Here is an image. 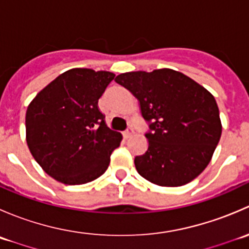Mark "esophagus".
<instances>
[{
  "label": "esophagus",
  "instance_id": "esophagus-1",
  "mask_svg": "<svg viewBox=\"0 0 249 249\" xmlns=\"http://www.w3.org/2000/svg\"><path fill=\"white\" fill-rule=\"evenodd\" d=\"M132 134H134V129H132V127H127V129L123 132V136H124L125 139H129Z\"/></svg>",
  "mask_w": 249,
  "mask_h": 249
}]
</instances>
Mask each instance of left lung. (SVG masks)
Listing matches in <instances>:
<instances>
[{
  "label": "left lung",
  "mask_w": 249,
  "mask_h": 249,
  "mask_svg": "<svg viewBox=\"0 0 249 249\" xmlns=\"http://www.w3.org/2000/svg\"><path fill=\"white\" fill-rule=\"evenodd\" d=\"M114 80L136 97L149 122L147 150L135 158L137 172L161 187L195 179L210 164L222 135L214 96L171 69L126 72Z\"/></svg>",
  "instance_id": "8db88e82"
}]
</instances>
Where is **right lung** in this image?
<instances>
[{
	"instance_id": "1",
	"label": "right lung",
	"mask_w": 249,
	"mask_h": 249,
	"mask_svg": "<svg viewBox=\"0 0 249 249\" xmlns=\"http://www.w3.org/2000/svg\"><path fill=\"white\" fill-rule=\"evenodd\" d=\"M114 77L108 71L69 70L30 102L25 117L27 147L57 182L85 184L106 172L122 134L107 126L97 102Z\"/></svg>"
}]
</instances>
